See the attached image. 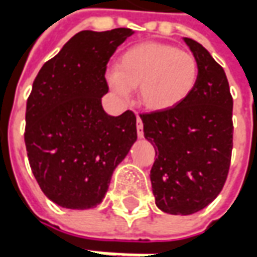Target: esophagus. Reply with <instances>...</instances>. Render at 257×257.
I'll return each instance as SVG.
<instances>
[{
    "mask_svg": "<svg viewBox=\"0 0 257 257\" xmlns=\"http://www.w3.org/2000/svg\"><path fill=\"white\" fill-rule=\"evenodd\" d=\"M136 129H138V136L143 138V122H142V118L139 115L136 118Z\"/></svg>",
    "mask_w": 257,
    "mask_h": 257,
    "instance_id": "1",
    "label": "esophagus"
}]
</instances>
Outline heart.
<instances>
[{
  "label": "heart",
  "mask_w": 257,
  "mask_h": 257,
  "mask_svg": "<svg viewBox=\"0 0 257 257\" xmlns=\"http://www.w3.org/2000/svg\"><path fill=\"white\" fill-rule=\"evenodd\" d=\"M198 78L199 66L193 53L165 42L146 41L119 55L108 84L123 96L139 88V101L146 110L165 112L189 99Z\"/></svg>",
  "instance_id": "b5f03b06"
}]
</instances>
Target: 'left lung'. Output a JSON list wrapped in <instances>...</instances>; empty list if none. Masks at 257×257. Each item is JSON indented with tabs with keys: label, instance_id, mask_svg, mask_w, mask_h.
Returning <instances> with one entry per match:
<instances>
[{
	"label": "left lung",
	"instance_id": "8db88e82",
	"mask_svg": "<svg viewBox=\"0 0 257 257\" xmlns=\"http://www.w3.org/2000/svg\"><path fill=\"white\" fill-rule=\"evenodd\" d=\"M199 66L195 89L183 104L140 114L156 149L150 171L156 205L191 215L213 201L226 183L232 150V97L226 73L201 44L184 38Z\"/></svg>",
	"mask_w": 257,
	"mask_h": 257
}]
</instances>
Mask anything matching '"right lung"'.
Instances as JSON below:
<instances>
[{"mask_svg":"<svg viewBox=\"0 0 257 257\" xmlns=\"http://www.w3.org/2000/svg\"><path fill=\"white\" fill-rule=\"evenodd\" d=\"M131 29L79 31L37 74L26 107L25 143L42 193L67 209L101 202L112 172L138 139L136 117L108 115L106 68Z\"/></svg>","mask_w":257,"mask_h":257,"instance_id":"obj_1","label":"right lung"}]
</instances>
